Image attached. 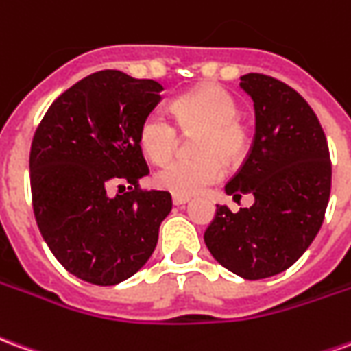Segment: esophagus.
Listing matches in <instances>:
<instances>
[{"label":"esophagus","instance_id":"obj_1","mask_svg":"<svg viewBox=\"0 0 351 351\" xmlns=\"http://www.w3.org/2000/svg\"><path fill=\"white\" fill-rule=\"evenodd\" d=\"M186 203H190V197H180V195H173V205L180 206V205H186Z\"/></svg>","mask_w":351,"mask_h":351}]
</instances>
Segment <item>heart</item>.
<instances>
[{"instance_id":"obj_1","label":"heart","mask_w":351,"mask_h":351,"mask_svg":"<svg viewBox=\"0 0 351 351\" xmlns=\"http://www.w3.org/2000/svg\"><path fill=\"white\" fill-rule=\"evenodd\" d=\"M171 108L180 131H199L195 135L199 156L171 161L154 175V182L161 190L190 197L223 176L226 167L221 159L228 163L243 160L250 143L248 131L239 120L241 107L235 97L216 84L178 95ZM176 126L160 110H152L141 120L137 141L148 160L163 163L173 156L180 138Z\"/></svg>"}]
</instances>
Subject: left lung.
Instances as JSON below:
<instances>
[{"instance_id": "1", "label": "left lung", "mask_w": 351, "mask_h": 351, "mask_svg": "<svg viewBox=\"0 0 351 351\" xmlns=\"http://www.w3.org/2000/svg\"><path fill=\"white\" fill-rule=\"evenodd\" d=\"M241 88L254 101L256 135L226 191L256 201L239 213L218 205L205 244L228 271L261 280L289 269L316 239L331 193V160L316 112L293 88L261 73L241 77Z\"/></svg>"}]
</instances>
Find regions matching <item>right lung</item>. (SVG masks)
<instances>
[{
	"mask_svg": "<svg viewBox=\"0 0 351 351\" xmlns=\"http://www.w3.org/2000/svg\"><path fill=\"white\" fill-rule=\"evenodd\" d=\"M160 82L114 69L88 75L43 116L29 152L32 201L39 231L65 271L114 286L148 261L171 193L141 190L148 165L138 123L160 103ZM130 192L114 198V183ZM120 188V186H118Z\"/></svg>",
	"mask_w": 351,
	"mask_h": 351,
	"instance_id": "right-lung-1",
	"label": "right lung"
}]
</instances>
